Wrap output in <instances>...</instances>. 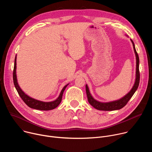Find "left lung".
I'll use <instances>...</instances> for the list:
<instances>
[{"mask_svg":"<svg viewBox=\"0 0 152 152\" xmlns=\"http://www.w3.org/2000/svg\"><path fill=\"white\" fill-rule=\"evenodd\" d=\"M134 52L136 55V59H137V67H136V79H135V82L134 83V85L133 86V88L132 90L130 91L129 93H127L125 96L120 99V100L111 102H107V103H102L97 101L95 100L92 96L91 95L89 88L88 87L87 85H86V95H87V98L89 103L92 105L96 109L98 110H101V111H114V110H118L121 109L122 107H123L129 102V100L131 99L135 92L137 91L139 83H140V71H139V64H140V59H139V56L138 55L136 51L135 48V45L132 39H131Z\"/></svg>","mask_w":152,"mask_h":152,"instance_id":"obj_1","label":"left lung"}]
</instances>
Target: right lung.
<instances>
[{
  "instance_id": "1",
  "label": "right lung",
  "mask_w": 152,
  "mask_h": 152,
  "mask_svg": "<svg viewBox=\"0 0 152 152\" xmlns=\"http://www.w3.org/2000/svg\"><path fill=\"white\" fill-rule=\"evenodd\" d=\"M16 56L15 58V61H14V70H13V82L15 87L20 96V97L23 100V102L31 108H33V109L35 110H42V111H49V110H52L55 109V107H56L61 103L62 100V94L63 93L65 90V89L66 88L67 86L69 85H66L64 87L62 88V91H61V93L58 97L57 99L53 102H41L39 100H35L34 99H32L26 95L21 89L20 88L19 85H18L17 80V76H16Z\"/></svg>"
}]
</instances>
